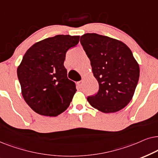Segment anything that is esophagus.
<instances>
[{
    "label": "esophagus",
    "instance_id": "obj_1",
    "mask_svg": "<svg viewBox=\"0 0 158 158\" xmlns=\"http://www.w3.org/2000/svg\"><path fill=\"white\" fill-rule=\"evenodd\" d=\"M82 85H83L82 81H79V82H77V87L79 88L82 87Z\"/></svg>",
    "mask_w": 158,
    "mask_h": 158
}]
</instances>
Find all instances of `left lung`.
Wrapping results in <instances>:
<instances>
[{
  "label": "left lung",
  "instance_id": "1",
  "mask_svg": "<svg viewBox=\"0 0 158 158\" xmlns=\"http://www.w3.org/2000/svg\"><path fill=\"white\" fill-rule=\"evenodd\" d=\"M80 43L99 84L98 93L88 97V102L102 113L121 110L132 99L139 77L131 50L121 41L96 33L85 34Z\"/></svg>",
  "mask_w": 158,
  "mask_h": 158
}]
</instances>
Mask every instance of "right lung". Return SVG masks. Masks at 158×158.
Listing matches in <instances>:
<instances>
[{
	"label": "right lung",
	"mask_w": 158,
	"mask_h": 158,
	"mask_svg": "<svg viewBox=\"0 0 158 158\" xmlns=\"http://www.w3.org/2000/svg\"><path fill=\"white\" fill-rule=\"evenodd\" d=\"M79 41V36L56 35L34 44L24 54L17 76L23 98L35 112L57 116L68 108L77 89L64 63Z\"/></svg>",
	"instance_id": "1"
}]
</instances>
